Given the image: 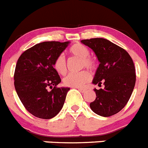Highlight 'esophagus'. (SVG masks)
<instances>
[{"instance_id":"obj_1","label":"esophagus","mask_w":148,"mask_h":148,"mask_svg":"<svg viewBox=\"0 0 148 148\" xmlns=\"http://www.w3.org/2000/svg\"><path fill=\"white\" fill-rule=\"evenodd\" d=\"M78 88L79 91L82 92V93H85V92H86V90L85 89H83V88Z\"/></svg>"}]
</instances>
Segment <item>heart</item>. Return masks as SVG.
<instances>
[{"mask_svg": "<svg viewBox=\"0 0 148 148\" xmlns=\"http://www.w3.org/2000/svg\"><path fill=\"white\" fill-rule=\"evenodd\" d=\"M70 55L79 58L82 60V68L86 67L89 69H95L96 61L89 56V49L82 44H75L69 49ZM54 69L60 75H64L67 71V65L64 55H59L55 58L53 64ZM91 79V75L87 70H84L79 73H69L63 79L65 86L72 88H82L85 84L89 82Z\"/></svg>", "mask_w": 148, "mask_h": 148, "instance_id": "heart-1", "label": "heart"}]
</instances>
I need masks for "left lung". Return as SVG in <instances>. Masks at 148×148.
<instances>
[{
    "label": "left lung",
    "instance_id": "8db88e82",
    "mask_svg": "<svg viewBox=\"0 0 148 148\" xmlns=\"http://www.w3.org/2000/svg\"><path fill=\"white\" fill-rule=\"evenodd\" d=\"M81 42L95 52L100 63L93 83L105 86L94 89L97 97L90 107L103 117L114 115L124 108L134 89L136 76L132 58L125 49L103 38Z\"/></svg>",
    "mask_w": 148,
    "mask_h": 148
}]
</instances>
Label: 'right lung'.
<instances>
[{"mask_svg":"<svg viewBox=\"0 0 148 148\" xmlns=\"http://www.w3.org/2000/svg\"><path fill=\"white\" fill-rule=\"evenodd\" d=\"M68 44L69 42H40L24 51L18 60L15 88L26 110L35 117L51 119L64 106L69 88L57 87L61 79L53 64Z\"/></svg>","mask_w":148,"mask_h":148,"instance_id":"1","label":"right lung"}]
</instances>
